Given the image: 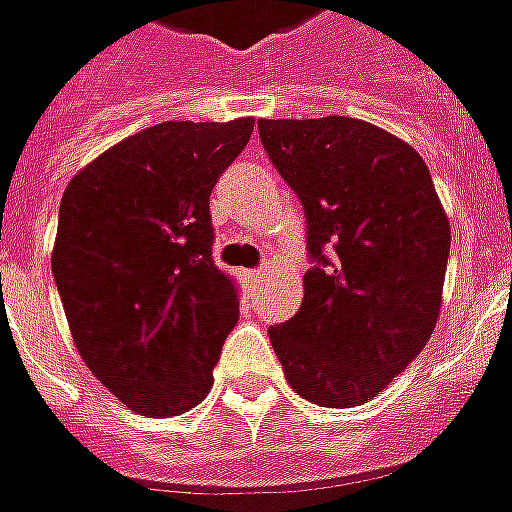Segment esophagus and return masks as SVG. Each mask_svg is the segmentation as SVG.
I'll return each mask as SVG.
<instances>
[{"label":"esophagus","mask_w":512,"mask_h":512,"mask_svg":"<svg viewBox=\"0 0 512 512\" xmlns=\"http://www.w3.org/2000/svg\"><path fill=\"white\" fill-rule=\"evenodd\" d=\"M244 279H246V285H255V282H260V279H263V271L249 268V271H244Z\"/></svg>","instance_id":"esophagus-1"}]
</instances>
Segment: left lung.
I'll list each match as a JSON object with an SVG mask.
<instances>
[{"label": "left lung", "mask_w": 512, "mask_h": 512, "mask_svg": "<svg viewBox=\"0 0 512 512\" xmlns=\"http://www.w3.org/2000/svg\"><path fill=\"white\" fill-rule=\"evenodd\" d=\"M257 128L304 205L318 263L304 274L299 312L268 329L274 354L304 400L365 406L439 321L450 219L422 156L384 128L340 115Z\"/></svg>", "instance_id": "obj_1"}]
</instances>
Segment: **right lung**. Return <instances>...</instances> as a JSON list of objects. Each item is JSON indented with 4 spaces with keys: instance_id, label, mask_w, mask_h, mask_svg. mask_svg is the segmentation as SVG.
I'll use <instances>...</instances> for the list:
<instances>
[{
    "instance_id": "right-lung-1",
    "label": "right lung",
    "mask_w": 512,
    "mask_h": 512,
    "mask_svg": "<svg viewBox=\"0 0 512 512\" xmlns=\"http://www.w3.org/2000/svg\"><path fill=\"white\" fill-rule=\"evenodd\" d=\"M255 120L158 123L79 169L60 202L51 274L73 345L142 417L211 392L238 288L211 257V189Z\"/></svg>"
}]
</instances>
